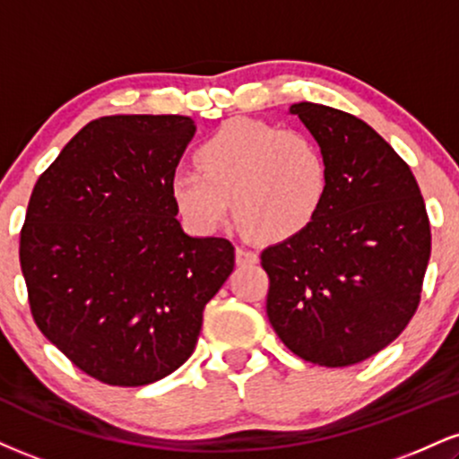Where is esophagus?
<instances>
[{"mask_svg": "<svg viewBox=\"0 0 459 459\" xmlns=\"http://www.w3.org/2000/svg\"><path fill=\"white\" fill-rule=\"evenodd\" d=\"M235 261L237 264H254L258 261V254L247 250V247H237L235 250Z\"/></svg>", "mask_w": 459, "mask_h": 459, "instance_id": "esophagus-1", "label": "esophagus"}]
</instances>
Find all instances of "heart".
<instances>
[{"mask_svg": "<svg viewBox=\"0 0 459 459\" xmlns=\"http://www.w3.org/2000/svg\"><path fill=\"white\" fill-rule=\"evenodd\" d=\"M196 170H175L169 192L184 222L213 233L233 215L258 241L280 244L318 218L329 195V164L310 134L261 119L220 126L195 152Z\"/></svg>", "mask_w": 459, "mask_h": 459, "instance_id": "1", "label": "heart"}]
</instances>
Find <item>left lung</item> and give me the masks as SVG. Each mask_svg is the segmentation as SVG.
I'll return each instance as SVG.
<instances>
[{
  "label": "left lung",
  "instance_id": "left-lung-1",
  "mask_svg": "<svg viewBox=\"0 0 459 459\" xmlns=\"http://www.w3.org/2000/svg\"><path fill=\"white\" fill-rule=\"evenodd\" d=\"M323 149L329 195L318 218L267 247V316L286 349L325 368L391 344L421 301L432 233L415 175L377 130L344 110L290 107Z\"/></svg>",
  "mask_w": 459,
  "mask_h": 459
}]
</instances>
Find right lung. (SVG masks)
Instances as JSON below:
<instances>
[{"instance_id": "obj_1", "label": "right lung", "mask_w": 459, "mask_h": 459, "mask_svg": "<svg viewBox=\"0 0 459 459\" xmlns=\"http://www.w3.org/2000/svg\"><path fill=\"white\" fill-rule=\"evenodd\" d=\"M195 130L184 115L93 119L31 192L19 244L31 316L104 385L175 372L235 267L229 239H196L175 218L169 181Z\"/></svg>"}]
</instances>
